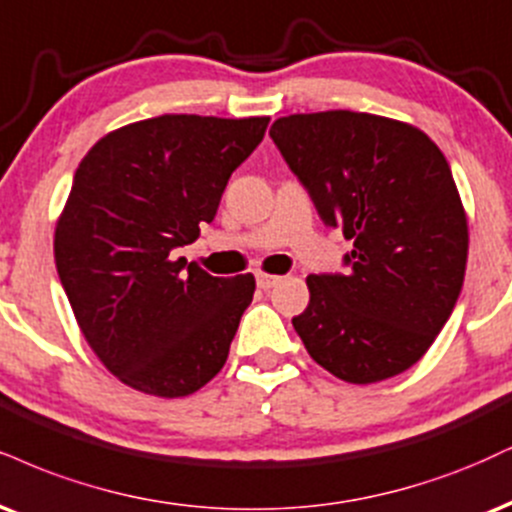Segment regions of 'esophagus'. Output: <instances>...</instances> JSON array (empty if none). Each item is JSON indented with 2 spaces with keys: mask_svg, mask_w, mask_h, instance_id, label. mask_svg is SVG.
Returning <instances> with one entry per match:
<instances>
[{
  "mask_svg": "<svg viewBox=\"0 0 512 512\" xmlns=\"http://www.w3.org/2000/svg\"><path fill=\"white\" fill-rule=\"evenodd\" d=\"M255 279H257V286H260L262 291H269V288H274L276 283L281 281V276H274V274H262V272H260V274L255 276Z\"/></svg>",
  "mask_w": 512,
  "mask_h": 512,
  "instance_id": "34e87169",
  "label": "esophagus"
}]
</instances>
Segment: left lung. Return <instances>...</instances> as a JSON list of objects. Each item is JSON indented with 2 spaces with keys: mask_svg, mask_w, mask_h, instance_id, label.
Masks as SVG:
<instances>
[{
  "mask_svg": "<svg viewBox=\"0 0 512 512\" xmlns=\"http://www.w3.org/2000/svg\"><path fill=\"white\" fill-rule=\"evenodd\" d=\"M269 135L324 224L353 240L346 272L307 276L295 331L338 379L396 377L427 353L463 288L467 219L451 166L420 128L348 109L283 116Z\"/></svg>",
  "mask_w": 512,
  "mask_h": 512,
  "instance_id": "left-lung-1",
  "label": "left lung"
}]
</instances>
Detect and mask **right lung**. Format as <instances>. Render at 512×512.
I'll return each instance as SVG.
<instances>
[{"label": "right lung", "mask_w": 512, "mask_h": 512, "mask_svg": "<svg viewBox=\"0 0 512 512\" xmlns=\"http://www.w3.org/2000/svg\"><path fill=\"white\" fill-rule=\"evenodd\" d=\"M267 123L164 114L104 135L78 164L57 272L85 341L135 391L188 396L229 357L255 276L219 279L174 250L212 224Z\"/></svg>", "instance_id": "obj_1"}]
</instances>
